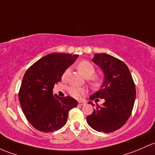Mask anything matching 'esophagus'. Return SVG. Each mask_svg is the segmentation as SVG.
Listing matches in <instances>:
<instances>
[{
    "label": "esophagus",
    "instance_id": "obj_1",
    "mask_svg": "<svg viewBox=\"0 0 155 155\" xmlns=\"http://www.w3.org/2000/svg\"><path fill=\"white\" fill-rule=\"evenodd\" d=\"M85 104H86V102L84 101H78V104L81 105V106H82V105H84Z\"/></svg>",
    "mask_w": 155,
    "mask_h": 155
}]
</instances>
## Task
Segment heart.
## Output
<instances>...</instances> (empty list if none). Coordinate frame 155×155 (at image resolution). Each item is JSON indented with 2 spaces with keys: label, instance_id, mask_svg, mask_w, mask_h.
<instances>
[{
  "label": "heart",
  "instance_id": "obj_1",
  "mask_svg": "<svg viewBox=\"0 0 155 155\" xmlns=\"http://www.w3.org/2000/svg\"><path fill=\"white\" fill-rule=\"evenodd\" d=\"M78 70H79L80 72L83 74L85 78H90L95 73V68L94 66L91 64L87 60H83V61L80 62L78 66ZM68 71L69 70L66 69V71L63 74V78H65L66 76V74H68ZM93 84L95 86H98L100 84V80L99 79H95L94 80ZM70 94L72 95L74 98H81L83 95L86 93L85 89L81 88V87H71L70 89Z\"/></svg>",
  "mask_w": 155,
  "mask_h": 155
}]
</instances>
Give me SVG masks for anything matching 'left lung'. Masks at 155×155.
I'll return each instance as SVG.
<instances>
[{
  "label": "left lung",
  "instance_id": "obj_1",
  "mask_svg": "<svg viewBox=\"0 0 155 155\" xmlns=\"http://www.w3.org/2000/svg\"><path fill=\"white\" fill-rule=\"evenodd\" d=\"M92 61L101 69L104 81L89 99L104 98V102L101 106L96 104L87 122L97 131L110 133L122 127L130 117L136 98L135 85L130 70L119 59L101 53L94 54ZM88 104L95 106L92 101Z\"/></svg>",
  "mask_w": 155,
  "mask_h": 155
}]
</instances>
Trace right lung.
Listing matches in <instances>:
<instances>
[{
	"label": "right lung",
	"mask_w": 155,
	"mask_h": 155,
	"mask_svg": "<svg viewBox=\"0 0 155 155\" xmlns=\"http://www.w3.org/2000/svg\"><path fill=\"white\" fill-rule=\"evenodd\" d=\"M78 54L51 53L39 59L27 70L22 79L18 98L28 122L45 133L59 130L66 125L68 111L78 106L71 97L54 95L55 83L75 62Z\"/></svg>",
	"instance_id": "1"
}]
</instances>
